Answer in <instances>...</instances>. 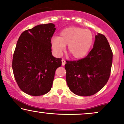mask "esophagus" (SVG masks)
<instances>
[{"instance_id": "esophagus-1", "label": "esophagus", "mask_w": 124, "mask_h": 124, "mask_svg": "<svg viewBox=\"0 0 124 124\" xmlns=\"http://www.w3.org/2000/svg\"><path fill=\"white\" fill-rule=\"evenodd\" d=\"M66 63V61L65 59H62V66H64Z\"/></svg>"}]
</instances>
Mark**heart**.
Segmentation results:
<instances>
[{"label": "heart", "mask_w": 124, "mask_h": 124, "mask_svg": "<svg viewBox=\"0 0 124 124\" xmlns=\"http://www.w3.org/2000/svg\"><path fill=\"white\" fill-rule=\"evenodd\" d=\"M93 40V35L88 29L70 27L62 30L59 37L51 39V46L56 55H60L67 46V53L75 59H81L87 55Z\"/></svg>", "instance_id": "heart-1"}]
</instances>
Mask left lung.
<instances>
[{"mask_svg":"<svg viewBox=\"0 0 124 124\" xmlns=\"http://www.w3.org/2000/svg\"><path fill=\"white\" fill-rule=\"evenodd\" d=\"M112 56L105 36L101 33L96 35L93 48L85 58L66 61V80L69 89L79 96L97 93L109 78Z\"/></svg>","mask_w":124,"mask_h":124,"instance_id":"obj_1","label":"left lung"}]
</instances>
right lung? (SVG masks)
Returning <instances> with one entry per match:
<instances>
[{"label": "right lung", "mask_w": 124, "mask_h": 124, "mask_svg": "<svg viewBox=\"0 0 124 124\" xmlns=\"http://www.w3.org/2000/svg\"><path fill=\"white\" fill-rule=\"evenodd\" d=\"M55 24H39L24 31L17 42L12 60L13 75L23 92L32 96L47 93L52 86L61 58L52 56L51 38Z\"/></svg>", "instance_id": "1"}]
</instances>
